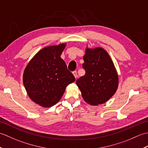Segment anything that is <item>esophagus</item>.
<instances>
[{
	"label": "esophagus",
	"instance_id": "34e87169",
	"mask_svg": "<svg viewBox=\"0 0 148 148\" xmlns=\"http://www.w3.org/2000/svg\"><path fill=\"white\" fill-rule=\"evenodd\" d=\"M72 74H73V75L74 76V77H75V78H76L77 77V72L76 71H74V72H72Z\"/></svg>",
	"mask_w": 148,
	"mask_h": 148
}]
</instances>
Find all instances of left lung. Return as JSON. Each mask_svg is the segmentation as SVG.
Masks as SVG:
<instances>
[{
  "instance_id": "8db88e82",
  "label": "left lung",
  "mask_w": 148,
  "mask_h": 148,
  "mask_svg": "<svg viewBox=\"0 0 148 148\" xmlns=\"http://www.w3.org/2000/svg\"><path fill=\"white\" fill-rule=\"evenodd\" d=\"M83 67L85 75L76 81L83 99L92 106L106 102L118 89L117 71L111 58L106 50L97 47H86Z\"/></svg>"
}]
</instances>
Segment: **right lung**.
Here are the masks:
<instances>
[{"label":"right lung","instance_id":"right-lung-1","mask_svg":"<svg viewBox=\"0 0 148 148\" xmlns=\"http://www.w3.org/2000/svg\"><path fill=\"white\" fill-rule=\"evenodd\" d=\"M66 43L40 49L28 63L23 74V84L34 102L50 108L61 99L69 84L76 79L60 56Z\"/></svg>","mask_w":148,"mask_h":148}]
</instances>
